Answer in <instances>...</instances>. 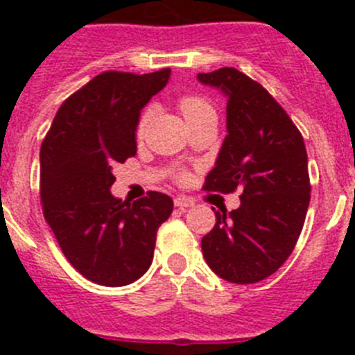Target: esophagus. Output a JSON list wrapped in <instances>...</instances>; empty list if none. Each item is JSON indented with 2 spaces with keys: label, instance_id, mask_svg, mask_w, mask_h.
Wrapping results in <instances>:
<instances>
[{
  "label": "esophagus",
  "instance_id": "obj_1",
  "mask_svg": "<svg viewBox=\"0 0 355 355\" xmlns=\"http://www.w3.org/2000/svg\"><path fill=\"white\" fill-rule=\"evenodd\" d=\"M174 205L178 206L180 209H187V208H192L193 200L190 199V197L180 196V197H175V199H174Z\"/></svg>",
  "mask_w": 355,
  "mask_h": 355
}]
</instances>
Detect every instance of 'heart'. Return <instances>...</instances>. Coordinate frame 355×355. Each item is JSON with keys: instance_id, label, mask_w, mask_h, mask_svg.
Instances as JSON below:
<instances>
[{"instance_id": "1", "label": "heart", "mask_w": 355, "mask_h": 355, "mask_svg": "<svg viewBox=\"0 0 355 355\" xmlns=\"http://www.w3.org/2000/svg\"><path fill=\"white\" fill-rule=\"evenodd\" d=\"M178 105H180V110H181V114H183L184 121L199 117V115L206 114V112H213L211 105L206 101L205 97H200V96H183ZM150 117H153L150 108L144 110L142 114H140L139 124H137V137H139V139H142L144 135H146V130L147 126H149ZM181 178H183V175H181Z\"/></svg>"}]
</instances>
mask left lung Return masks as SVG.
Wrapping results in <instances>:
<instances>
[{"instance_id": "left-lung-1", "label": "left lung", "mask_w": 355, "mask_h": 355, "mask_svg": "<svg viewBox=\"0 0 355 355\" xmlns=\"http://www.w3.org/2000/svg\"><path fill=\"white\" fill-rule=\"evenodd\" d=\"M227 96V137L206 192L241 190L233 211H215L202 238L206 263L229 283H259L293 252L311 199L307 153L299 128L261 83L234 67L199 72Z\"/></svg>"}]
</instances>
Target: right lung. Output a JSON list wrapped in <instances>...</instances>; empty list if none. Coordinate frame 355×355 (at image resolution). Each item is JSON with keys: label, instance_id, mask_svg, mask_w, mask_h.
<instances>
[{"label": "right lung", "instance_id": "obj_1", "mask_svg": "<svg viewBox=\"0 0 355 355\" xmlns=\"http://www.w3.org/2000/svg\"><path fill=\"white\" fill-rule=\"evenodd\" d=\"M171 69L105 71L65 99L40 146V202L62 252L83 277L124 286L153 263L158 227L174 202L162 192L126 205L110 193L114 168L137 155L140 110Z\"/></svg>", "mask_w": 355, "mask_h": 355}]
</instances>
